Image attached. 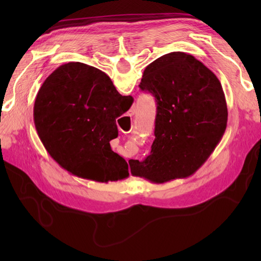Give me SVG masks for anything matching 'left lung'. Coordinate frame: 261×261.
I'll return each instance as SVG.
<instances>
[{"mask_svg": "<svg viewBox=\"0 0 261 261\" xmlns=\"http://www.w3.org/2000/svg\"><path fill=\"white\" fill-rule=\"evenodd\" d=\"M157 102L154 140L143 160H129L132 176L163 184L193 175L222 139L228 108L218 77L192 55L166 54L140 83Z\"/></svg>", "mask_w": 261, "mask_h": 261, "instance_id": "1", "label": "left lung"}]
</instances>
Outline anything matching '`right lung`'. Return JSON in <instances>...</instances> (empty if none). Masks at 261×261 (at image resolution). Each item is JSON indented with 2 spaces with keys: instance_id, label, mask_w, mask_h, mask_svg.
<instances>
[{
  "instance_id": "right-lung-1",
  "label": "right lung",
  "mask_w": 261,
  "mask_h": 261,
  "mask_svg": "<svg viewBox=\"0 0 261 261\" xmlns=\"http://www.w3.org/2000/svg\"><path fill=\"white\" fill-rule=\"evenodd\" d=\"M132 102L102 70L71 62L43 82L33 121L42 145L60 167L81 178L116 181L129 176V167L110 141L118 137L115 120Z\"/></svg>"
}]
</instances>
